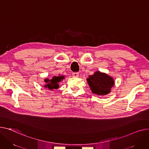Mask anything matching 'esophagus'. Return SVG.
Here are the masks:
<instances>
[{"instance_id":"obj_1","label":"esophagus","mask_w":149,"mask_h":149,"mask_svg":"<svg viewBox=\"0 0 149 149\" xmlns=\"http://www.w3.org/2000/svg\"><path fill=\"white\" fill-rule=\"evenodd\" d=\"M72 74V76L74 77H78L79 76L78 72H73Z\"/></svg>"}]
</instances>
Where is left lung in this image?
<instances>
[{
    "mask_svg": "<svg viewBox=\"0 0 149 149\" xmlns=\"http://www.w3.org/2000/svg\"><path fill=\"white\" fill-rule=\"evenodd\" d=\"M87 81L92 92L99 96H104L111 92L114 85V79L105 73L96 71L93 75H89Z\"/></svg>",
    "mask_w": 149,
    "mask_h": 149,
    "instance_id": "8db88e82",
    "label": "left lung"
}]
</instances>
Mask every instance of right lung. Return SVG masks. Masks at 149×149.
Here are the masks:
<instances>
[{"label": "right lung", "instance_id": "1", "mask_svg": "<svg viewBox=\"0 0 149 149\" xmlns=\"http://www.w3.org/2000/svg\"><path fill=\"white\" fill-rule=\"evenodd\" d=\"M65 78L64 75H58L54 76L51 80L49 78L45 79L44 81L46 84L44 85V87L48 88L49 90H53V89H57L59 87L58 83H60L62 80Z\"/></svg>", "mask_w": 149, "mask_h": 149}]
</instances>
